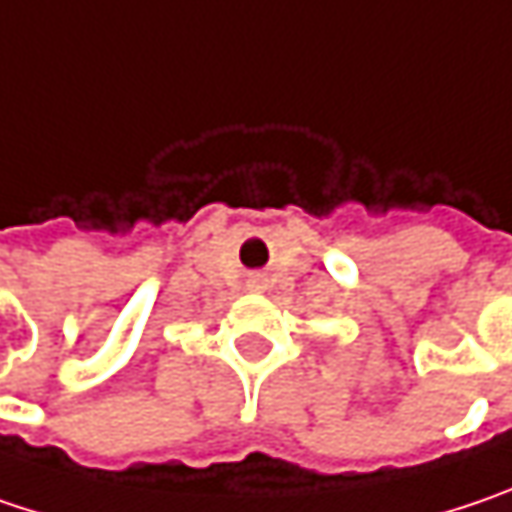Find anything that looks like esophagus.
Segmentation results:
<instances>
[{"instance_id":"1","label":"esophagus","mask_w":512,"mask_h":512,"mask_svg":"<svg viewBox=\"0 0 512 512\" xmlns=\"http://www.w3.org/2000/svg\"><path fill=\"white\" fill-rule=\"evenodd\" d=\"M263 281H266L263 275H252V281H249V286H252V289H263Z\"/></svg>"}]
</instances>
